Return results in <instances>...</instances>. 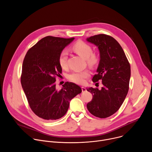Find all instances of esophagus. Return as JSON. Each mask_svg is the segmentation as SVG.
Wrapping results in <instances>:
<instances>
[{"mask_svg": "<svg viewBox=\"0 0 152 152\" xmlns=\"http://www.w3.org/2000/svg\"><path fill=\"white\" fill-rule=\"evenodd\" d=\"M81 89H82V92H85V91H86V88L83 87V86H82V87H81Z\"/></svg>", "mask_w": 152, "mask_h": 152, "instance_id": "34e87169", "label": "esophagus"}]
</instances>
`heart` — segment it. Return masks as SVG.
<instances>
[{"label": "heart", "mask_w": 152, "mask_h": 152, "mask_svg": "<svg viewBox=\"0 0 152 152\" xmlns=\"http://www.w3.org/2000/svg\"><path fill=\"white\" fill-rule=\"evenodd\" d=\"M74 51H75L79 56L86 59L87 62L90 66H94L97 61V58L93 54V50L91 47L82 41H77L75 42L72 47ZM59 64L61 68L65 69L67 66V52L63 50L61 52L59 56ZM90 76V72L87 70L79 72H74L70 73L68 77L71 81L78 83L83 84L85 79Z\"/></svg>", "instance_id": "obj_1"}]
</instances>
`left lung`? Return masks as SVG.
<instances>
[{
    "instance_id": "left-lung-1",
    "label": "left lung",
    "mask_w": 152,
    "mask_h": 152,
    "mask_svg": "<svg viewBox=\"0 0 152 152\" xmlns=\"http://www.w3.org/2000/svg\"><path fill=\"white\" fill-rule=\"evenodd\" d=\"M99 50L100 61L93 82L102 80L100 90L86 88L93 99L86 107L94 116L104 118L115 113L123 104L129 91L131 66L118 41L105 34L86 38Z\"/></svg>"
}]
</instances>
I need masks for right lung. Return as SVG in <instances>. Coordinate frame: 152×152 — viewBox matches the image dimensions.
<instances>
[{"instance_id": "right-lung-1", "label": "right lung", "mask_w": 152, "mask_h": 152, "mask_svg": "<svg viewBox=\"0 0 152 152\" xmlns=\"http://www.w3.org/2000/svg\"><path fill=\"white\" fill-rule=\"evenodd\" d=\"M75 38L48 36L27 52L22 65L21 83L32 111L38 117L54 120L66 114L70 100L82 92L79 86L66 82L56 88V76L62 73L59 56Z\"/></svg>"}]
</instances>
